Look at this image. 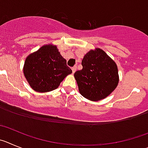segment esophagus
Masks as SVG:
<instances>
[{"label":"esophagus","instance_id":"1","mask_svg":"<svg viewBox=\"0 0 148 148\" xmlns=\"http://www.w3.org/2000/svg\"><path fill=\"white\" fill-rule=\"evenodd\" d=\"M71 70H72V73L74 74L76 71V70H77V66H74V67L71 68Z\"/></svg>","mask_w":148,"mask_h":148}]
</instances>
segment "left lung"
<instances>
[{"instance_id":"8db88e82","label":"left lung","mask_w":148,"mask_h":148,"mask_svg":"<svg viewBox=\"0 0 148 148\" xmlns=\"http://www.w3.org/2000/svg\"><path fill=\"white\" fill-rule=\"evenodd\" d=\"M82 70L74 73L79 93L91 101L106 98L116 88L119 75L116 64L103 50H90L82 60Z\"/></svg>"}]
</instances>
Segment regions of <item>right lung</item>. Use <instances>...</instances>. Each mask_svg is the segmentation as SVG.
Here are the masks:
<instances>
[{
  "mask_svg": "<svg viewBox=\"0 0 148 148\" xmlns=\"http://www.w3.org/2000/svg\"><path fill=\"white\" fill-rule=\"evenodd\" d=\"M23 73L32 89L43 93L57 88L72 71L57 46L46 45L28 56Z\"/></svg>",
  "mask_w": 148,
  "mask_h": 148,
  "instance_id": "right-lung-1",
  "label": "right lung"
}]
</instances>
